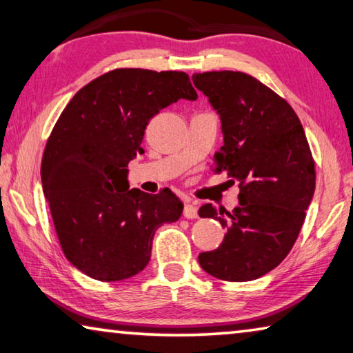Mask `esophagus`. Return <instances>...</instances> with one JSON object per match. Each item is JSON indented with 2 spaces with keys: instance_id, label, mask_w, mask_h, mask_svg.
I'll return each instance as SVG.
<instances>
[{
  "instance_id": "obj_1",
  "label": "esophagus",
  "mask_w": 353,
  "mask_h": 353,
  "mask_svg": "<svg viewBox=\"0 0 353 353\" xmlns=\"http://www.w3.org/2000/svg\"><path fill=\"white\" fill-rule=\"evenodd\" d=\"M183 216L187 219H193V218H198V208H196L191 202H187L183 207Z\"/></svg>"
}]
</instances>
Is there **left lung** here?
Listing matches in <instances>:
<instances>
[{
    "instance_id": "left-lung-1",
    "label": "left lung",
    "mask_w": 353,
    "mask_h": 353,
    "mask_svg": "<svg viewBox=\"0 0 353 353\" xmlns=\"http://www.w3.org/2000/svg\"><path fill=\"white\" fill-rule=\"evenodd\" d=\"M191 79L221 119L224 145L213 171H227L241 188L232 212L199 208L201 218L227 229L218 249L199 254V265L216 279L249 282L279 266L297 240L314 194L312 151L292 107L255 77L208 71Z\"/></svg>"
}]
</instances>
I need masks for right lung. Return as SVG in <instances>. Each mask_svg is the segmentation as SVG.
Here are the masks:
<instances>
[{
	"label": "right lung",
	"instance_id": "obj_1",
	"mask_svg": "<svg viewBox=\"0 0 353 353\" xmlns=\"http://www.w3.org/2000/svg\"><path fill=\"white\" fill-rule=\"evenodd\" d=\"M179 99H198L187 73L119 68L82 87L57 119L41 185L65 256L88 277L139 274L155 230L181 218L183 204L171 190L149 194L128 181L149 119Z\"/></svg>",
	"mask_w": 353,
	"mask_h": 353
}]
</instances>
